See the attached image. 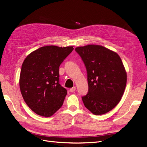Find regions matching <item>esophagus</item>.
I'll use <instances>...</instances> for the list:
<instances>
[{
	"label": "esophagus",
	"instance_id": "esophagus-1",
	"mask_svg": "<svg viewBox=\"0 0 147 147\" xmlns=\"http://www.w3.org/2000/svg\"><path fill=\"white\" fill-rule=\"evenodd\" d=\"M75 91H76V87L75 86L70 89V92H74Z\"/></svg>",
	"mask_w": 147,
	"mask_h": 147
}]
</instances>
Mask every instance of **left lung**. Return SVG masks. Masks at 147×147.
Returning a JSON list of instances; mask_svg holds the SVG:
<instances>
[{
	"label": "left lung",
	"mask_w": 147,
	"mask_h": 147,
	"mask_svg": "<svg viewBox=\"0 0 147 147\" xmlns=\"http://www.w3.org/2000/svg\"><path fill=\"white\" fill-rule=\"evenodd\" d=\"M87 71L88 92L82 97L84 106L96 115L117 106L125 90L127 74L117 53L100 45L77 47Z\"/></svg>",
	"instance_id": "8db88e82"
}]
</instances>
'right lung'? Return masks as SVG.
<instances>
[{
  "label": "right lung",
  "mask_w": 147,
  "mask_h": 147,
  "mask_svg": "<svg viewBox=\"0 0 147 147\" xmlns=\"http://www.w3.org/2000/svg\"><path fill=\"white\" fill-rule=\"evenodd\" d=\"M73 50L74 47L45 46L24 59L20 91L26 104L37 115L50 117L63 105L67 91L59 84V68Z\"/></svg>",
  "instance_id": "right-lung-1"
}]
</instances>
